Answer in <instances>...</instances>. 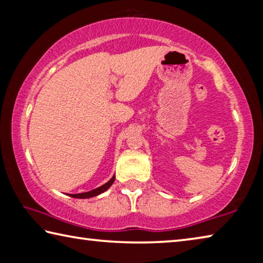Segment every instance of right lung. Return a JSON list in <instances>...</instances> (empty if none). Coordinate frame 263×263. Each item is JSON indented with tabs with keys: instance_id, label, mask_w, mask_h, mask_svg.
Instances as JSON below:
<instances>
[{
	"instance_id": "1",
	"label": "right lung",
	"mask_w": 263,
	"mask_h": 263,
	"mask_svg": "<svg viewBox=\"0 0 263 263\" xmlns=\"http://www.w3.org/2000/svg\"><path fill=\"white\" fill-rule=\"evenodd\" d=\"M115 180V177H113L112 179L108 182H106L105 185L100 186L98 188H96V190L93 191H90V192H86V193H81V194H70L69 196L71 197H76V199H89V197H93V196H97L101 194V193H104L105 191H107L108 188L112 186V183L114 182Z\"/></svg>"
}]
</instances>
